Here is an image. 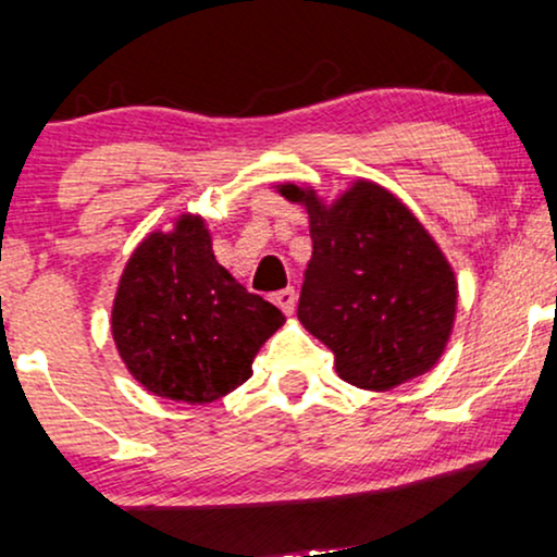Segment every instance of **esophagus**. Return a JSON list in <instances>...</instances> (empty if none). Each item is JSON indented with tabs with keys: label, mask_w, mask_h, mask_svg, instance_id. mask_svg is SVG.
<instances>
[{
	"label": "esophagus",
	"mask_w": 557,
	"mask_h": 557,
	"mask_svg": "<svg viewBox=\"0 0 557 557\" xmlns=\"http://www.w3.org/2000/svg\"><path fill=\"white\" fill-rule=\"evenodd\" d=\"M272 300H274V304H277L280 308H283L285 313H293V311H296V300H298L296 287H283V290L274 293Z\"/></svg>",
	"instance_id": "obj_1"
}]
</instances>
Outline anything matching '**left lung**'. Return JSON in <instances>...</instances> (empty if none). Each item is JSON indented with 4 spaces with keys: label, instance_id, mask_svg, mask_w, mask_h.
Returning a JSON list of instances; mask_svg holds the SVG:
<instances>
[{
    "label": "left lung",
    "instance_id": "1",
    "mask_svg": "<svg viewBox=\"0 0 557 557\" xmlns=\"http://www.w3.org/2000/svg\"><path fill=\"white\" fill-rule=\"evenodd\" d=\"M306 202L313 257L300 287L298 319L334 352L339 379L392 388L420 376L444 352L454 324V272L414 214L376 184L360 181L324 207Z\"/></svg>",
    "mask_w": 557,
    "mask_h": 557
}]
</instances>
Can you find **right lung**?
I'll return each mask as SVG.
<instances>
[{
  "label": "right lung",
  "instance_id": "1",
  "mask_svg": "<svg viewBox=\"0 0 557 557\" xmlns=\"http://www.w3.org/2000/svg\"><path fill=\"white\" fill-rule=\"evenodd\" d=\"M285 317L214 261L199 218L152 233L119 283L111 330L126 368L158 397L207 405L251 376V360Z\"/></svg>",
  "mask_w": 557,
  "mask_h": 557
}]
</instances>
